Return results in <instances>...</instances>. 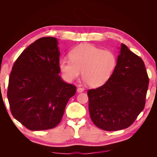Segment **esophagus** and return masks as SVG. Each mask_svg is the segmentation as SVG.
Listing matches in <instances>:
<instances>
[{"instance_id": "1", "label": "esophagus", "mask_w": 157, "mask_h": 157, "mask_svg": "<svg viewBox=\"0 0 157 157\" xmlns=\"http://www.w3.org/2000/svg\"><path fill=\"white\" fill-rule=\"evenodd\" d=\"M84 88H81V87H78V88H77V92H78V93H81V92H82L83 91H84Z\"/></svg>"}]
</instances>
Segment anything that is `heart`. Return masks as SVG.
<instances>
[{"label":"heart","instance_id":"obj_1","mask_svg":"<svg viewBox=\"0 0 157 157\" xmlns=\"http://www.w3.org/2000/svg\"><path fill=\"white\" fill-rule=\"evenodd\" d=\"M70 59L61 58L59 68L63 78L71 82L82 76L90 87L96 88L105 84L111 78L117 64L116 54L90 44L78 45L71 50Z\"/></svg>","mask_w":157,"mask_h":157}]
</instances>
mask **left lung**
Returning a JSON list of instances; mask_svg holds the SVG:
<instances>
[{"label": "left lung", "mask_w": 157, "mask_h": 157, "mask_svg": "<svg viewBox=\"0 0 157 157\" xmlns=\"http://www.w3.org/2000/svg\"><path fill=\"white\" fill-rule=\"evenodd\" d=\"M115 70L103 86L88 91L90 118L106 131L129 127L144 110L149 78L144 61L121 44Z\"/></svg>", "instance_id": "1"}]
</instances>
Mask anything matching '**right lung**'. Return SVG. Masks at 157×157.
Instances as JSON below:
<instances>
[{
    "label": "right lung",
    "instance_id": "add662e5",
    "mask_svg": "<svg viewBox=\"0 0 157 157\" xmlns=\"http://www.w3.org/2000/svg\"><path fill=\"white\" fill-rule=\"evenodd\" d=\"M58 40L42 37L23 51L9 78L8 99L13 117L30 130L53 128L60 122L76 87L59 73Z\"/></svg>",
    "mask_w": 157,
    "mask_h": 157
}]
</instances>
